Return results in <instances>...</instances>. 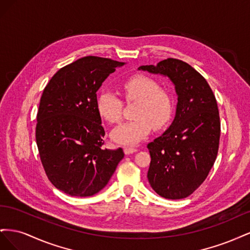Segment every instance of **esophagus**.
<instances>
[{"instance_id":"34e87169","label":"esophagus","mask_w":250,"mask_h":250,"mask_svg":"<svg viewBox=\"0 0 250 250\" xmlns=\"http://www.w3.org/2000/svg\"><path fill=\"white\" fill-rule=\"evenodd\" d=\"M138 151V149H135V148H133V147H124V152H125V154H131V153H134V152H137Z\"/></svg>"}]
</instances>
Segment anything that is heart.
I'll use <instances>...</instances> for the list:
<instances>
[{"instance_id":"1","label":"heart","mask_w":250,"mask_h":250,"mask_svg":"<svg viewBox=\"0 0 250 250\" xmlns=\"http://www.w3.org/2000/svg\"><path fill=\"white\" fill-rule=\"evenodd\" d=\"M121 90L127 102L137 101L133 111L135 119L118 126L111 139L121 145L133 146L145 139L152 126L156 129L167 125L173 115L172 95L158 83L144 75H134L121 83ZM123 103L110 90H102L97 97V110L109 123H118L122 118Z\"/></svg>"}]
</instances>
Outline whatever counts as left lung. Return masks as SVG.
Returning <instances> with one entry per match:
<instances>
[{"label": "left lung", "mask_w": 250, "mask_h": 250, "mask_svg": "<svg viewBox=\"0 0 250 250\" xmlns=\"http://www.w3.org/2000/svg\"><path fill=\"white\" fill-rule=\"evenodd\" d=\"M139 70L168 77L177 95L172 124L147 145L149 184L164 198H186L206 180L216 161L220 140L216 98L207 80L179 59L168 58Z\"/></svg>", "instance_id": "left-lung-1"}]
</instances>
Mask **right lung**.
I'll list each match as a JSON object with an SVG mask.
<instances>
[{
    "mask_svg": "<svg viewBox=\"0 0 250 250\" xmlns=\"http://www.w3.org/2000/svg\"><path fill=\"white\" fill-rule=\"evenodd\" d=\"M124 64L82 57L62 67L43 89L37 112V148L49 180L67 195L88 197L100 192L124 157L122 148H102L105 131L97 110L98 89Z\"/></svg>",
    "mask_w": 250,
    "mask_h": 250,
    "instance_id": "right-lung-1",
    "label": "right lung"
}]
</instances>
